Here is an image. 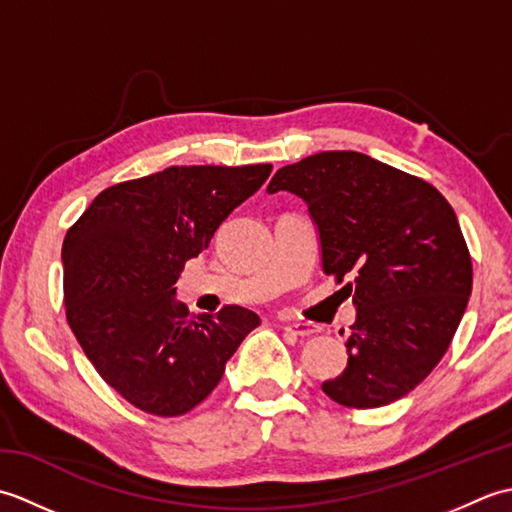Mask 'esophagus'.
Returning a JSON list of instances; mask_svg holds the SVG:
<instances>
[{
	"label": "esophagus",
	"instance_id": "1",
	"mask_svg": "<svg viewBox=\"0 0 512 512\" xmlns=\"http://www.w3.org/2000/svg\"><path fill=\"white\" fill-rule=\"evenodd\" d=\"M284 330L290 332V334H295V336H312L314 332H317L308 323H290V321L284 323Z\"/></svg>",
	"mask_w": 512,
	"mask_h": 512
}]
</instances>
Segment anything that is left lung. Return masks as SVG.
Listing matches in <instances>:
<instances>
[{"instance_id":"1","label":"left lung","mask_w":512,"mask_h":512,"mask_svg":"<svg viewBox=\"0 0 512 512\" xmlns=\"http://www.w3.org/2000/svg\"><path fill=\"white\" fill-rule=\"evenodd\" d=\"M319 226L323 273L356 306L347 367L321 389L350 409L407 396L449 350L473 264L447 198L418 176L358 151H321L275 173Z\"/></svg>"}]
</instances>
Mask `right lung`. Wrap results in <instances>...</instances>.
I'll return each mask as SVG.
<instances>
[{
  "label": "right lung",
  "mask_w": 512,
  "mask_h": 512,
  "mask_svg": "<svg viewBox=\"0 0 512 512\" xmlns=\"http://www.w3.org/2000/svg\"><path fill=\"white\" fill-rule=\"evenodd\" d=\"M273 165L169 167L96 195L63 239L65 319L96 372L151 416L191 411L259 325L224 306L189 317L176 301L187 259L268 180Z\"/></svg>",
  "instance_id": "1"
}]
</instances>
